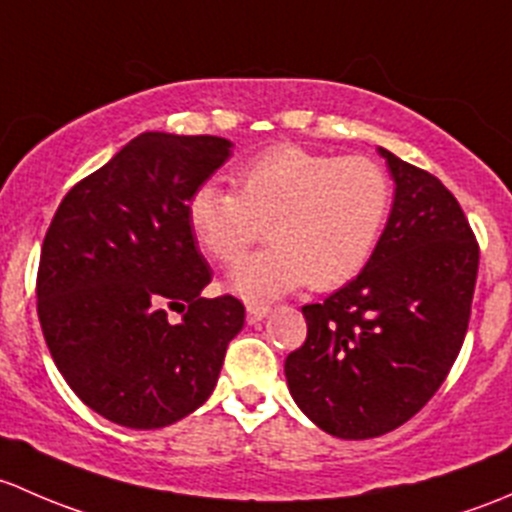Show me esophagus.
<instances>
[{
	"instance_id": "34e87169",
	"label": "esophagus",
	"mask_w": 512,
	"mask_h": 512,
	"mask_svg": "<svg viewBox=\"0 0 512 512\" xmlns=\"http://www.w3.org/2000/svg\"><path fill=\"white\" fill-rule=\"evenodd\" d=\"M268 313H271V308H268V305H258V303L246 305V320H249V325L261 323L263 318H268Z\"/></svg>"
}]
</instances>
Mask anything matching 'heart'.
Masks as SVG:
<instances>
[{"mask_svg":"<svg viewBox=\"0 0 512 512\" xmlns=\"http://www.w3.org/2000/svg\"><path fill=\"white\" fill-rule=\"evenodd\" d=\"M239 194L199 184L187 204L189 229L209 261L231 266L268 224L271 249L241 261L226 288L271 300L310 283L342 286L370 261L392 204V182L372 157L320 155L295 145L263 152L236 175Z\"/></svg>","mask_w":512,"mask_h":512,"instance_id":"heart-1","label":"heart"}]
</instances>
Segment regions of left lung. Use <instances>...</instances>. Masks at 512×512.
Here are the masks:
<instances>
[{"label":"left lung","mask_w":512,"mask_h":512,"mask_svg":"<svg viewBox=\"0 0 512 512\" xmlns=\"http://www.w3.org/2000/svg\"><path fill=\"white\" fill-rule=\"evenodd\" d=\"M394 182L387 226L360 276L303 305L308 337L286 357L298 409L337 439L397 429L434 397L463 345L478 244L456 197L377 147Z\"/></svg>","instance_id":"8db88e82"}]
</instances>
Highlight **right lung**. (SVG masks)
Listing matches in <instances>:
<instances>
[{
  "label": "right lung",
  "mask_w": 512,
  "mask_h": 512,
  "mask_svg": "<svg viewBox=\"0 0 512 512\" xmlns=\"http://www.w3.org/2000/svg\"><path fill=\"white\" fill-rule=\"evenodd\" d=\"M231 147L142 133L63 197L46 231L36 281L46 345L78 399L113 424L162 429L202 407L244 328L234 295L202 298L212 268L187 219Z\"/></svg>",
  "instance_id": "obj_1"
}]
</instances>
